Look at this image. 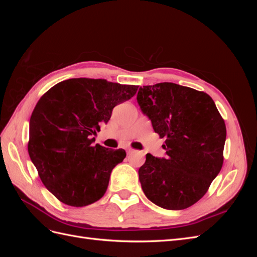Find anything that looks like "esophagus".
<instances>
[{"label":"esophagus","mask_w":257,"mask_h":257,"mask_svg":"<svg viewBox=\"0 0 257 257\" xmlns=\"http://www.w3.org/2000/svg\"><path fill=\"white\" fill-rule=\"evenodd\" d=\"M126 152H127V154H132V153H134V152H135V150H134V149H132V148H128V149L126 150Z\"/></svg>","instance_id":"obj_1"}]
</instances>
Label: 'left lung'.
<instances>
[{
	"label": "left lung",
	"instance_id": "8db88e82",
	"mask_svg": "<svg viewBox=\"0 0 257 257\" xmlns=\"http://www.w3.org/2000/svg\"><path fill=\"white\" fill-rule=\"evenodd\" d=\"M137 102L155 133L165 137L166 158L146 155L139 181L152 203L189 208L207 193L223 165L226 126L207 93L161 82L139 89Z\"/></svg>",
	"mask_w": 257,
	"mask_h": 257
}]
</instances>
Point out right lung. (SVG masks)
I'll return each mask as SVG.
<instances>
[{"instance_id": "add662e5", "label": "right lung", "mask_w": 257, "mask_h": 257, "mask_svg": "<svg viewBox=\"0 0 257 257\" xmlns=\"http://www.w3.org/2000/svg\"><path fill=\"white\" fill-rule=\"evenodd\" d=\"M138 85L73 78L53 85L30 119L28 151L47 190L62 203L83 207L107 191L111 170L126 153L93 146L113 107L133 97Z\"/></svg>"}]
</instances>
